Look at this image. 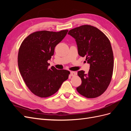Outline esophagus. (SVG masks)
Listing matches in <instances>:
<instances>
[{"mask_svg": "<svg viewBox=\"0 0 131 131\" xmlns=\"http://www.w3.org/2000/svg\"><path fill=\"white\" fill-rule=\"evenodd\" d=\"M77 75V73H75L74 72H70V76L72 77H74L75 76V75Z\"/></svg>", "mask_w": 131, "mask_h": 131, "instance_id": "esophagus-1", "label": "esophagus"}]
</instances>
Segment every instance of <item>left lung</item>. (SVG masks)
Listing matches in <instances>:
<instances>
[{"instance_id": "left-lung-1", "label": "left lung", "mask_w": 131, "mask_h": 131, "mask_svg": "<svg viewBox=\"0 0 131 131\" xmlns=\"http://www.w3.org/2000/svg\"><path fill=\"white\" fill-rule=\"evenodd\" d=\"M68 34L76 40L78 53L86 57L90 64V70L78 72L82 83L78 92L88 98L100 96L109 86L114 68V56L110 40L97 28L82 25L69 31Z\"/></svg>"}]
</instances>
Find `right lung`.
I'll use <instances>...</instances> for the list:
<instances>
[{
	"label": "right lung",
	"instance_id": "add662e5",
	"mask_svg": "<svg viewBox=\"0 0 131 131\" xmlns=\"http://www.w3.org/2000/svg\"><path fill=\"white\" fill-rule=\"evenodd\" d=\"M68 31H35L21 44L18 53L19 70L27 88L35 96L41 98L52 96L68 79L69 71L57 70L53 66L49 69L47 62L54 54L55 46Z\"/></svg>",
	"mask_w": 131,
	"mask_h": 131
}]
</instances>
